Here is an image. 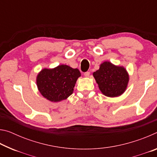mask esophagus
Segmentation results:
<instances>
[{
  "label": "esophagus",
  "instance_id": "obj_1",
  "mask_svg": "<svg viewBox=\"0 0 157 157\" xmlns=\"http://www.w3.org/2000/svg\"><path fill=\"white\" fill-rule=\"evenodd\" d=\"M84 75L86 77V78H89V75H90V72H89V71H87V72L84 73Z\"/></svg>",
  "mask_w": 157,
  "mask_h": 157
}]
</instances>
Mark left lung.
Segmentation results:
<instances>
[{
    "label": "left lung",
    "instance_id": "8db88e82",
    "mask_svg": "<svg viewBox=\"0 0 157 157\" xmlns=\"http://www.w3.org/2000/svg\"><path fill=\"white\" fill-rule=\"evenodd\" d=\"M98 87L105 96H120L127 89L129 77L123 66H116L109 62H104L100 68L93 73Z\"/></svg>",
    "mask_w": 157,
    "mask_h": 157
}]
</instances>
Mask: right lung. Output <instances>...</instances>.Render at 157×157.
<instances>
[{"label":"right lung","mask_w":157,"mask_h":157,"mask_svg":"<svg viewBox=\"0 0 157 157\" xmlns=\"http://www.w3.org/2000/svg\"><path fill=\"white\" fill-rule=\"evenodd\" d=\"M81 76L78 68L59 65L54 68H44L36 76L39 91L51 102L67 99L73 94L77 79Z\"/></svg>","instance_id":"obj_1"}]
</instances>
